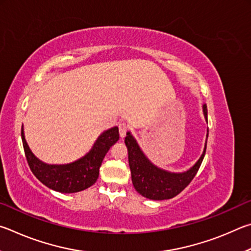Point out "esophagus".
<instances>
[{"label": "esophagus", "instance_id": "34e87169", "mask_svg": "<svg viewBox=\"0 0 251 251\" xmlns=\"http://www.w3.org/2000/svg\"><path fill=\"white\" fill-rule=\"evenodd\" d=\"M126 130H128V126L126 125V123H120L119 125V133H120V137L121 138H125L126 137Z\"/></svg>", "mask_w": 251, "mask_h": 251}]
</instances>
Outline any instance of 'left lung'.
Segmentation results:
<instances>
[{"instance_id": "8db88e82", "label": "left lung", "mask_w": 251, "mask_h": 251, "mask_svg": "<svg viewBox=\"0 0 251 251\" xmlns=\"http://www.w3.org/2000/svg\"><path fill=\"white\" fill-rule=\"evenodd\" d=\"M201 108H203L205 120L207 122V105L204 103L201 105ZM207 138L208 129L207 133H206L204 150L200 159L188 170L184 171V172L175 173L163 170L153 164L148 159L147 155L144 154L133 134L128 131L125 139V143L126 149H128L131 178H132V184L135 191L140 193V195L152 201L170 200L179 194L194 178L201 162H203Z\"/></svg>"}]
</instances>
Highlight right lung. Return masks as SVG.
<instances>
[{"mask_svg":"<svg viewBox=\"0 0 251 251\" xmlns=\"http://www.w3.org/2000/svg\"><path fill=\"white\" fill-rule=\"evenodd\" d=\"M21 134L26 160L33 174L48 188L66 194L80 192L94 185L98 179L99 169L105 154L119 140L118 126H112L97 138L89 152L80 159L67 164H48L39 160L30 150L23 126Z\"/></svg>","mask_w":251,"mask_h":251,"instance_id":"1","label":"right lung"}]
</instances>
